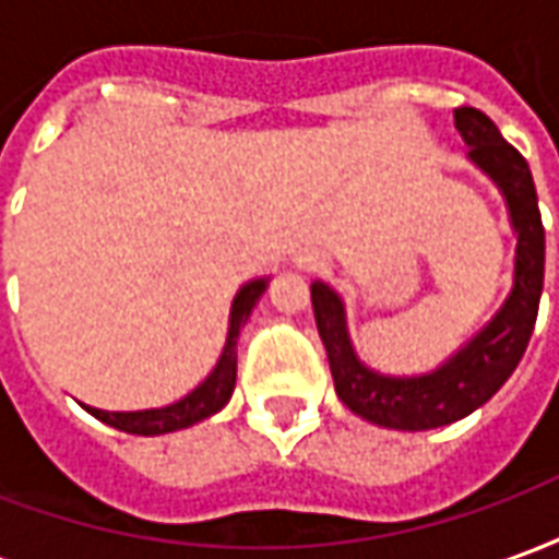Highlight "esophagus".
<instances>
[{
	"label": "esophagus",
	"instance_id": "obj_1",
	"mask_svg": "<svg viewBox=\"0 0 559 559\" xmlns=\"http://www.w3.org/2000/svg\"><path fill=\"white\" fill-rule=\"evenodd\" d=\"M293 263L302 269V272H317V269H323V263H326V260H323V254H320V251H314V248H305V251H299V254H296V260H293Z\"/></svg>",
	"mask_w": 559,
	"mask_h": 559
}]
</instances>
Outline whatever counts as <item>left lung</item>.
Here are the masks:
<instances>
[{
  "instance_id": "1",
  "label": "left lung",
  "mask_w": 559,
  "mask_h": 559,
  "mask_svg": "<svg viewBox=\"0 0 559 559\" xmlns=\"http://www.w3.org/2000/svg\"><path fill=\"white\" fill-rule=\"evenodd\" d=\"M455 128L467 143L469 164H476L503 194L509 224L518 239L512 290L500 311L433 371L392 377L368 368L359 359L347 329V308L338 293L323 281L311 284L317 332L326 347L335 392L356 416L380 428L428 431L479 411L512 377L527 350L539 314L545 230L533 173L524 155L509 146L497 126L476 107H457Z\"/></svg>"
}]
</instances>
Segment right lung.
Listing matches in <instances>:
<instances>
[{"label": "right lung", "instance_id": "right-lung-1", "mask_svg": "<svg viewBox=\"0 0 559 559\" xmlns=\"http://www.w3.org/2000/svg\"><path fill=\"white\" fill-rule=\"evenodd\" d=\"M269 278H254L239 287V293L233 296L230 305V323H227V341L221 350L218 362L209 371V377L197 389H191L185 399L173 401L167 407H152V411H98V407H86L83 411L92 413L95 419H102L110 428H119L126 433H140V437H158V433L182 431L191 428L197 421L209 419L230 401L233 389H236V341L239 332L248 323V317L260 302V296L266 293Z\"/></svg>", "mask_w": 559, "mask_h": 559}]
</instances>
